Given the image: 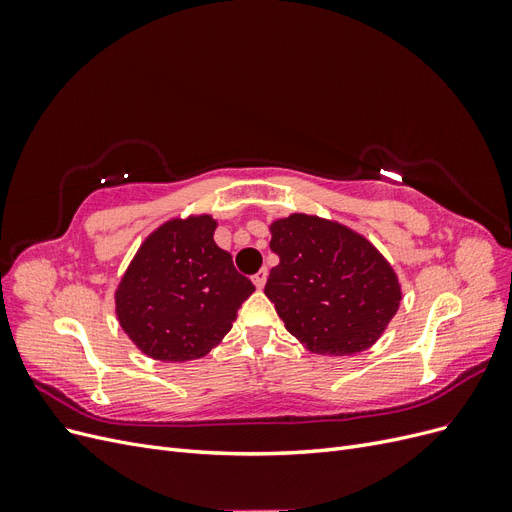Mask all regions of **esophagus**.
I'll use <instances>...</instances> for the list:
<instances>
[{"label": "esophagus", "mask_w": 512, "mask_h": 512, "mask_svg": "<svg viewBox=\"0 0 512 512\" xmlns=\"http://www.w3.org/2000/svg\"><path fill=\"white\" fill-rule=\"evenodd\" d=\"M267 269H260L254 277H252V282H254V286L260 290V288H265V284H267Z\"/></svg>", "instance_id": "obj_1"}]
</instances>
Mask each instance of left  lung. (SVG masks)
I'll return each mask as SVG.
<instances>
[{"label":"left lung","mask_w":512,"mask_h":512,"mask_svg":"<svg viewBox=\"0 0 512 512\" xmlns=\"http://www.w3.org/2000/svg\"><path fill=\"white\" fill-rule=\"evenodd\" d=\"M280 256L265 286L290 335L314 354L350 356L374 346L401 303L391 262L359 232L318 215L271 222Z\"/></svg>","instance_id":"left-lung-1"}]
</instances>
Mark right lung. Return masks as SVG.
<instances>
[{
  "mask_svg": "<svg viewBox=\"0 0 512 512\" xmlns=\"http://www.w3.org/2000/svg\"><path fill=\"white\" fill-rule=\"evenodd\" d=\"M215 228L209 213L168 220L123 273L115 290L117 320L149 359L183 363L209 354L256 290L213 241Z\"/></svg>",
  "mask_w": 512,
  "mask_h": 512,
  "instance_id": "1",
  "label": "right lung"
}]
</instances>
